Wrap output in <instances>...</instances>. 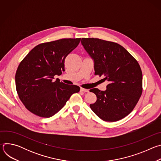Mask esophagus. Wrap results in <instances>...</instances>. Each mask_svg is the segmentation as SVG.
<instances>
[{"instance_id": "34e87169", "label": "esophagus", "mask_w": 161, "mask_h": 161, "mask_svg": "<svg viewBox=\"0 0 161 161\" xmlns=\"http://www.w3.org/2000/svg\"><path fill=\"white\" fill-rule=\"evenodd\" d=\"M80 90H81V92H89V90L85 89V88H80Z\"/></svg>"}]
</instances>
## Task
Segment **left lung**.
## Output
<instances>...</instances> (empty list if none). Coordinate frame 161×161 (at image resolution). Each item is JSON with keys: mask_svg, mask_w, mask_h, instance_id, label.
Returning a JSON list of instances; mask_svg holds the SVG:
<instances>
[{"mask_svg": "<svg viewBox=\"0 0 161 161\" xmlns=\"http://www.w3.org/2000/svg\"><path fill=\"white\" fill-rule=\"evenodd\" d=\"M81 44L94 61L95 75L104 76L105 91L90 92L97 96L90 107L103 120H120L133 110L143 91V75L137 61L121 45L97 38H82Z\"/></svg>", "mask_w": 161, "mask_h": 161, "instance_id": "1", "label": "left lung"}]
</instances>
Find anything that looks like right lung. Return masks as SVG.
I'll list each match as a JSON object with an SVG mask.
<instances>
[{"label":"right lung","mask_w":161,"mask_h":161,"mask_svg":"<svg viewBox=\"0 0 161 161\" xmlns=\"http://www.w3.org/2000/svg\"><path fill=\"white\" fill-rule=\"evenodd\" d=\"M81 38L61 39L35 47L19 64L15 75L18 97L37 116L52 117L80 88L67 85L54 76L64 71L65 57L75 49Z\"/></svg>","instance_id":"1"}]
</instances>
